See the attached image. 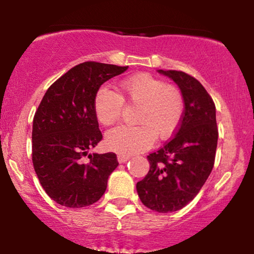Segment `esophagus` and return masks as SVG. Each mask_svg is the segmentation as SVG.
<instances>
[{
  "label": "esophagus",
  "instance_id": "34e87169",
  "mask_svg": "<svg viewBox=\"0 0 254 254\" xmlns=\"http://www.w3.org/2000/svg\"><path fill=\"white\" fill-rule=\"evenodd\" d=\"M117 160H118L119 163H125V162L130 160V156H125V155H118Z\"/></svg>",
  "mask_w": 254,
  "mask_h": 254
}]
</instances>
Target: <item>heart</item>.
Segmentation results:
<instances>
[{"mask_svg": "<svg viewBox=\"0 0 254 254\" xmlns=\"http://www.w3.org/2000/svg\"><path fill=\"white\" fill-rule=\"evenodd\" d=\"M119 94L111 88H99L94 97V115L102 125H112L123 111V100L139 105L138 127L122 125L110 130L105 144L119 155L137 154L151 145L155 136L164 139L173 135L181 123L185 100L181 91L163 80L140 73L119 82Z\"/></svg>", "mask_w": 254, "mask_h": 254, "instance_id": "b5f03b06", "label": "heart"}]
</instances>
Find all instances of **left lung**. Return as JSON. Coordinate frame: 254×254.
<instances>
[{
    "label": "left lung",
    "mask_w": 254,
    "mask_h": 254,
    "mask_svg": "<svg viewBox=\"0 0 254 254\" xmlns=\"http://www.w3.org/2000/svg\"><path fill=\"white\" fill-rule=\"evenodd\" d=\"M175 81L185 112L173 138L148 156L150 170L137 182L144 206L158 213L183 208L196 196L214 166L218 127L215 105L201 82L181 71H163Z\"/></svg>",
    "instance_id": "1"
}]
</instances>
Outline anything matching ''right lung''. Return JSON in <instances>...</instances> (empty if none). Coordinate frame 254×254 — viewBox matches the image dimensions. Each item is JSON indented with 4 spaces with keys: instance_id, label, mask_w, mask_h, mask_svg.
I'll use <instances>...</instances> for the list:
<instances>
[{
    "instance_id": "obj_1",
    "label": "right lung",
    "mask_w": 254,
    "mask_h": 254,
    "mask_svg": "<svg viewBox=\"0 0 254 254\" xmlns=\"http://www.w3.org/2000/svg\"><path fill=\"white\" fill-rule=\"evenodd\" d=\"M127 69L94 61L79 64L51 85L36 110L33 166L46 193L61 206L81 208L97 202L118 167L114 152L88 155V150L103 138L94 97L104 82Z\"/></svg>"
}]
</instances>
